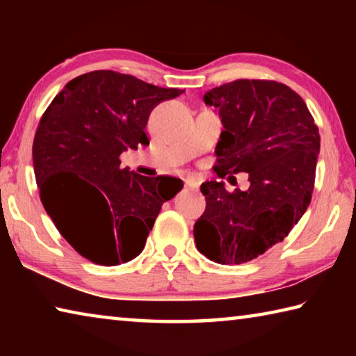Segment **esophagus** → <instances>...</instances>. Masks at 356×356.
I'll return each instance as SVG.
<instances>
[{"label":"esophagus","mask_w":356,"mask_h":356,"mask_svg":"<svg viewBox=\"0 0 356 356\" xmlns=\"http://www.w3.org/2000/svg\"><path fill=\"white\" fill-rule=\"evenodd\" d=\"M184 182H185L186 188H190V190H197V186H200V182H197V180H195V179H191V177L184 179Z\"/></svg>","instance_id":"34e87169"}]
</instances>
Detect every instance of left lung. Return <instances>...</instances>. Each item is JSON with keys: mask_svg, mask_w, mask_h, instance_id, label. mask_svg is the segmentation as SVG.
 <instances>
[{"mask_svg": "<svg viewBox=\"0 0 356 356\" xmlns=\"http://www.w3.org/2000/svg\"><path fill=\"white\" fill-rule=\"evenodd\" d=\"M221 124L215 171L248 172L250 188L229 193L204 182L206 212L195 222L196 248L210 261L238 265L282 242L308 209L321 135L308 106L282 83L237 80L204 94Z\"/></svg>", "mask_w": 356, "mask_h": 356, "instance_id": "1", "label": "left lung"}]
</instances>
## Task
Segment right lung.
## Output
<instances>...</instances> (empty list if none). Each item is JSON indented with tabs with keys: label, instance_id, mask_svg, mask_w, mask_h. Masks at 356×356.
<instances>
[{
	"label": "right lung",
	"instance_id": "right-lung-1",
	"mask_svg": "<svg viewBox=\"0 0 356 356\" xmlns=\"http://www.w3.org/2000/svg\"><path fill=\"white\" fill-rule=\"evenodd\" d=\"M182 92L95 70L65 84L42 116L33 143L42 204L61 236L91 262L135 259L163 202L182 190L180 179L146 177L120 170L119 161L125 150L149 144L150 111Z\"/></svg>",
	"mask_w": 356,
	"mask_h": 356
}]
</instances>
